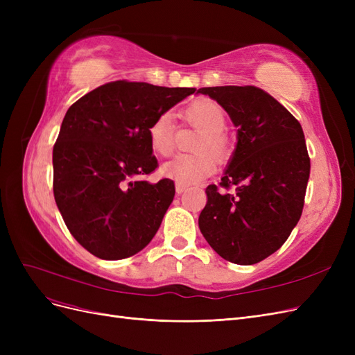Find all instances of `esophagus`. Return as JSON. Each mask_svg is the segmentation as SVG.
<instances>
[{
    "label": "esophagus",
    "mask_w": 355,
    "mask_h": 355,
    "mask_svg": "<svg viewBox=\"0 0 355 355\" xmlns=\"http://www.w3.org/2000/svg\"><path fill=\"white\" fill-rule=\"evenodd\" d=\"M187 189V187L185 185H180V184H176V194L178 196H180L182 192H184Z\"/></svg>",
    "instance_id": "esophagus-1"
}]
</instances>
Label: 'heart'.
<instances>
[{"mask_svg": "<svg viewBox=\"0 0 355 355\" xmlns=\"http://www.w3.org/2000/svg\"><path fill=\"white\" fill-rule=\"evenodd\" d=\"M182 120L202 132L196 144L194 155H178L161 167V173L180 185H194L216 170V159H225L231 153V142L223 133L227 116L220 106L210 99H198L180 112ZM151 149L168 157L175 151V125L168 114L157 116L148 130ZM211 152L215 156L209 154Z\"/></svg>", "mask_w": 355, "mask_h": 355, "instance_id": "heart-1", "label": "heart"}]
</instances>
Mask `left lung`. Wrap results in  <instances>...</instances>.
<instances>
[{
	"label": "left lung",
	"instance_id": "8db88e82",
	"mask_svg": "<svg viewBox=\"0 0 355 355\" xmlns=\"http://www.w3.org/2000/svg\"><path fill=\"white\" fill-rule=\"evenodd\" d=\"M198 93L216 101L239 128L219 187L206 188L198 227L225 261L253 265L280 249L302 214L311 168L304 130L280 102L254 85Z\"/></svg>",
	"mask_w": 355,
	"mask_h": 355
}]
</instances>
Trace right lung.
Returning a JSON list of instances; mask_svg holds the SVG:
<instances>
[{"mask_svg":"<svg viewBox=\"0 0 355 355\" xmlns=\"http://www.w3.org/2000/svg\"><path fill=\"white\" fill-rule=\"evenodd\" d=\"M194 92L120 80L69 106L53 146V192L72 237L92 254L124 259L154 239L175 184L144 179L158 167L148 130Z\"/></svg>","mask_w":355,"mask_h":355,"instance_id":"add662e5","label":"right lung"}]
</instances>
